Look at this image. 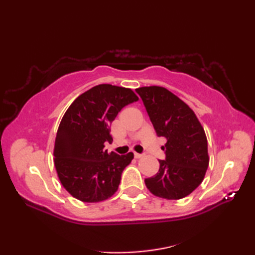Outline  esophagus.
I'll return each instance as SVG.
<instances>
[{"label":"esophagus","mask_w":255,"mask_h":255,"mask_svg":"<svg viewBox=\"0 0 255 255\" xmlns=\"http://www.w3.org/2000/svg\"><path fill=\"white\" fill-rule=\"evenodd\" d=\"M142 154H140V153H134V158L136 159H140V158H142Z\"/></svg>","instance_id":"obj_1"}]
</instances>
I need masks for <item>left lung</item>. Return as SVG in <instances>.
Instances as JSON below:
<instances>
[{"instance_id": "left-lung-1", "label": "left lung", "mask_w": 255, "mask_h": 255, "mask_svg": "<svg viewBox=\"0 0 255 255\" xmlns=\"http://www.w3.org/2000/svg\"><path fill=\"white\" fill-rule=\"evenodd\" d=\"M159 137H164L166 159L159 172L145 178L154 196L165 199L186 197L203 182L209 164L207 137L194 111L163 86L136 89Z\"/></svg>"}]
</instances>
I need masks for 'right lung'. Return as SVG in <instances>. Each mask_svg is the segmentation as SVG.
I'll return each instance as SVG.
<instances>
[{
  "mask_svg": "<svg viewBox=\"0 0 255 255\" xmlns=\"http://www.w3.org/2000/svg\"><path fill=\"white\" fill-rule=\"evenodd\" d=\"M139 97L131 89L100 84L78 96L59 125L53 148L62 186L84 203H99L117 192L122 173L133 153L104 150L112 142L111 124L118 113Z\"/></svg>",
  "mask_w": 255,
  "mask_h": 255,
  "instance_id": "add662e5",
  "label": "right lung"
}]
</instances>
